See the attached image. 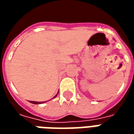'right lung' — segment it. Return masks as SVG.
I'll return each mask as SVG.
<instances>
[{
  "instance_id": "add662e5",
  "label": "right lung",
  "mask_w": 134,
  "mask_h": 134,
  "mask_svg": "<svg viewBox=\"0 0 134 134\" xmlns=\"http://www.w3.org/2000/svg\"><path fill=\"white\" fill-rule=\"evenodd\" d=\"M57 95H56V96H54V98H55V97H57ZM30 103H33V104H39V103H41V102H36V101H30ZM43 103H44V102H43Z\"/></svg>"
}]
</instances>
